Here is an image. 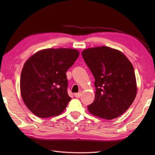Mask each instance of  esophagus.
<instances>
[{
  "mask_svg": "<svg viewBox=\"0 0 155 155\" xmlns=\"http://www.w3.org/2000/svg\"><path fill=\"white\" fill-rule=\"evenodd\" d=\"M81 95H82V94L81 93H77V94H74V96L76 97V98H79V97L81 96Z\"/></svg>",
  "mask_w": 155,
  "mask_h": 155,
  "instance_id": "1",
  "label": "esophagus"
}]
</instances>
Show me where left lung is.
I'll return each mask as SVG.
<instances>
[{"label": "left lung", "instance_id": "8db88e82", "mask_svg": "<svg viewBox=\"0 0 155 155\" xmlns=\"http://www.w3.org/2000/svg\"><path fill=\"white\" fill-rule=\"evenodd\" d=\"M82 56L95 78V99L87 106L89 112L105 120L119 117L137 95L131 62L121 51L104 46L86 48Z\"/></svg>", "mask_w": 155, "mask_h": 155}]
</instances>
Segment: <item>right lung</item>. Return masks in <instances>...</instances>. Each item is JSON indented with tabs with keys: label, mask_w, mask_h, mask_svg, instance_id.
<instances>
[{
	"label": "right lung",
	"mask_w": 155,
	"mask_h": 155,
	"mask_svg": "<svg viewBox=\"0 0 155 155\" xmlns=\"http://www.w3.org/2000/svg\"><path fill=\"white\" fill-rule=\"evenodd\" d=\"M73 48H46L39 51L23 65L20 93L25 105L39 117L59 115L71 98L67 92L65 73L77 59Z\"/></svg>",
	"instance_id": "1"
}]
</instances>
